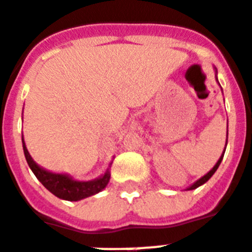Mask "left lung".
I'll use <instances>...</instances> for the list:
<instances>
[{"instance_id": "8db88e82", "label": "left lung", "mask_w": 252, "mask_h": 252, "mask_svg": "<svg viewBox=\"0 0 252 252\" xmlns=\"http://www.w3.org/2000/svg\"><path fill=\"white\" fill-rule=\"evenodd\" d=\"M216 72H217V70H216ZM216 78H217V75H216ZM217 82H218V78H217ZM227 136H228V130H227ZM227 136H226V145H227ZM224 151H226V148H224ZM224 151H223V153H222V156L220 157V160L217 161V164L214 165V166H213V169H211L210 172H207L206 174L203 176V177H201V178H199V180H197V181H195L194 184H193V185H190L189 188H186V190H194V189H197L198 186L203 185L205 182H207V181H209V180H210L211 176H213V174H214V173L217 172V169H218V166H220V162H222V158H223Z\"/></svg>"}]
</instances>
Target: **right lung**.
I'll return each instance as SVG.
<instances>
[{"mask_svg":"<svg viewBox=\"0 0 252 252\" xmlns=\"http://www.w3.org/2000/svg\"><path fill=\"white\" fill-rule=\"evenodd\" d=\"M22 147H24L26 161H28L32 173L35 174V177L41 181V184L45 186L46 189L51 191L58 198L66 199V201H80V199L97 194L99 191H101L105 186L108 185L109 178H111L109 168H111L112 162L109 164L108 169L105 170L104 174H101L100 177L91 180V181H76L68 174L53 173L41 168L30 156L26 144H25L24 136H22Z\"/></svg>","mask_w":252,"mask_h":252,"instance_id":"right-lung-1","label":"right lung"}]
</instances>
